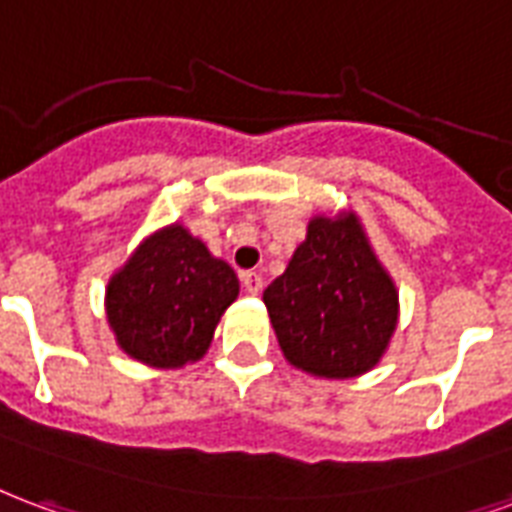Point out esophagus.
I'll list each match as a JSON object with an SVG mask.
<instances>
[{
  "label": "esophagus",
  "mask_w": 512,
  "mask_h": 512,
  "mask_svg": "<svg viewBox=\"0 0 512 512\" xmlns=\"http://www.w3.org/2000/svg\"><path fill=\"white\" fill-rule=\"evenodd\" d=\"M241 285H244L246 293L257 295L263 290V276L257 274V271H244V274H241Z\"/></svg>",
  "instance_id": "obj_1"
}]
</instances>
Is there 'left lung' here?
Masks as SVG:
<instances>
[{
	"instance_id": "8db88e82",
	"label": "left lung",
	"mask_w": 512,
	"mask_h": 512,
	"mask_svg": "<svg viewBox=\"0 0 512 512\" xmlns=\"http://www.w3.org/2000/svg\"><path fill=\"white\" fill-rule=\"evenodd\" d=\"M263 304L287 363L325 380L372 372L399 325L396 282L355 211L309 219Z\"/></svg>"
}]
</instances>
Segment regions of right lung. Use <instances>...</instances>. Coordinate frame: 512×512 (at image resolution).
Here are the masks:
<instances>
[{"label": "right lung", "mask_w": 512, "mask_h": 512, "mask_svg": "<svg viewBox=\"0 0 512 512\" xmlns=\"http://www.w3.org/2000/svg\"><path fill=\"white\" fill-rule=\"evenodd\" d=\"M238 276L181 222L154 230L108 279L105 314L132 361L181 369L211 347Z\"/></svg>", "instance_id": "obj_1"}]
</instances>
